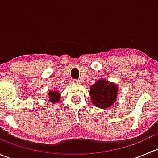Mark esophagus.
Instances as JSON below:
<instances>
[{
	"mask_svg": "<svg viewBox=\"0 0 158 158\" xmlns=\"http://www.w3.org/2000/svg\"><path fill=\"white\" fill-rule=\"evenodd\" d=\"M73 83H76V84H78L80 82V81L79 80V79H74V80H73Z\"/></svg>",
	"mask_w": 158,
	"mask_h": 158,
	"instance_id": "1",
	"label": "esophagus"
}]
</instances>
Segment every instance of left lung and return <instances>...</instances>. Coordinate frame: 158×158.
Listing matches in <instances>:
<instances>
[{"mask_svg":"<svg viewBox=\"0 0 158 158\" xmlns=\"http://www.w3.org/2000/svg\"><path fill=\"white\" fill-rule=\"evenodd\" d=\"M118 89L116 84L106 79H100L90 87L91 101L98 108L111 107L116 101Z\"/></svg>","mask_w":158,"mask_h":158,"instance_id":"left-lung-1","label":"left lung"}]
</instances>
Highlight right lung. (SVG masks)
<instances>
[{
    "label": "right lung",
    "instance_id": "add662e5",
    "mask_svg": "<svg viewBox=\"0 0 158 158\" xmlns=\"http://www.w3.org/2000/svg\"><path fill=\"white\" fill-rule=\"evenodd\" d=\"M48 95L49 96V101L50 102H52L53 104H55V103H56L57 102L60 101V95L56 90L50 91V92H49Z\"/></svg>",
    "mask_w": 158,
    "mask_h": 158
}]
</instances>
